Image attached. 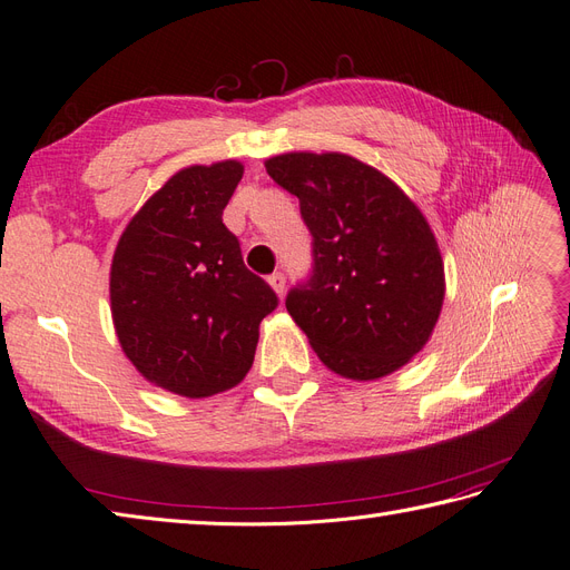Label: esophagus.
<instances>
[{
  "instance_id": "1",
  "label": "esophagus",
  "mask_w": 570,
  "mask_h": 570,
  "mask_svg": "<svg viewBox=\"0 0 570 570\" xmlns=\"http://www.w3.org/2000/svg\"><path fill=\"white\" fill-rule=\"evenodd\" d=\"M268 285L273 287L275 295H278V297L283 299V295H285V275H283V273H273V275H268Z\"/></svg>"
}]
</instances>
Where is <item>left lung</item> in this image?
Returning a JSON list of instances; mask_svg holds the SVG:
<instances>
[{
  "label": "left lung",
  "instance_id": "obj_1",
  "mask_svg": "<svg viewBox=\"0 0 570 570\" xmlns=\"http://www.w3.org/2000/svg\"><path fill=\"white\" fill-rule=\"evenodd\" d=\"M268 176L299 199L314 235V275L287 312L316 356L350 381L406 366L433 335L444 262L428 218L383 170L342 151H287Z\"/></svg>",
  "mask_w": 570,
  "mask_h": 570
}]
</instances>
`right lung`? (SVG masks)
Segmentation results:
<instances>
[{
  "instance_id": "obj_1",
  "label": "right lung",
  "mask_w": 570,
  "mask_h": 570,
  "mask_svg": "<svg viewBox=\"0 0 570 570\" xmlns=\"http://www.w3.org/2000/svg\"><path fill=\"white\" fill-rule=\"evenodd\" d=\"M243 174L235 159L180 168L128 220L114 252L109 299L120 350L145 381L187 400L245 381L258 323L278 306L223 226Z\"/></svg>"
}]
</instances>
